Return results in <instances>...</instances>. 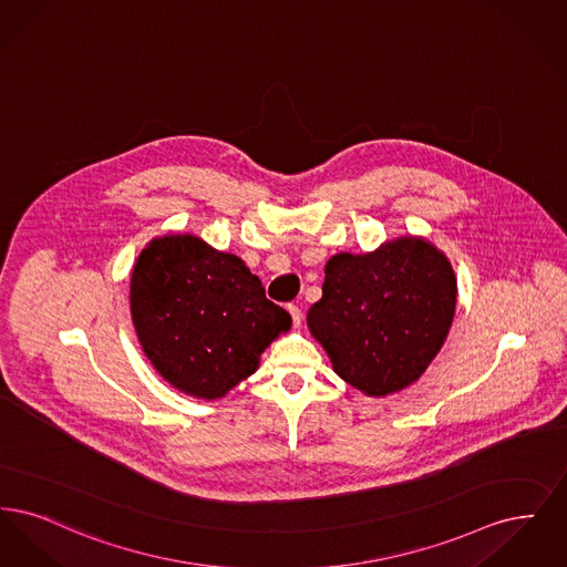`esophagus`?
Instances as JSON below:
<instances>
[{"mask_svg":"<svg viewBox=\"0 0 567 567\" xmlns=\"http://www.w3.org/2000/svg\"><path fill=\"white\" fill-rule=\"evenodd\" d=\"M287 310H289V315H291V319H293V324L299 327V323H301V310H299V306H296V303H289V306H287Z\"/></svg>","mask_w":567,"mask_h":567,"instance_id":"34e87169","label":"esophagus"}]
</instances>
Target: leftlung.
Returning <instances> with one entry per match:
<instances>
[{
  "mask_svg": "<svg viewBox=\"0 0 567 567\" xmlns=\"http://www.w3.org/2000/svg\"><path fill=\"white\" fill-rule=\"evenodd\" d=\"M457 278L433 244L404 236L374 252L333 255L310 333L336 374L372 398L398 393L430 368L455 317Z\"/></svg>",
  "mask_w": 567,
  "mask_h": 567,
  "instance_id": "8db88e82",
  "label": "left lung"
}]
</instances>
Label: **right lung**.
Segmentation results:
<instances>
[{
  "instance_id": "right-lung-1",
  "label": "right lung",
  "mask_w": 567,
  "mask_h": 567,
  "mask_svg": "<svg viewBox=\"0 0 567 567\" xmlns=\"http://www.w3.org/2000/svg\"><path fill=\"white\" fill-rule=\"evenodd\" d=\"M142 351L174 389L218 400L259 368L291 317L266 297L240 257L190 234L155 238L130 287Z\"/></svg>"
}]
</instances>
